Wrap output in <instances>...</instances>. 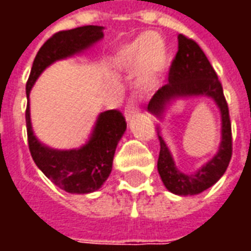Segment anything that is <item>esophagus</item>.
I'll return each instance as SVG.
<instances>
[{
  "label": "esophagus",
  "mask_w": 251,
  "mask_h": 251,
  "mask_svg": "<svg viewBox=\"0 0 251 251\" xmlns=\"http://www.w3.org/2000/svg\"><path fill=\"white\" fill-rule=\"evenodd\" d=\"M138 113V107H137L136 104L133 103V100H129L127 103H126V107H125V117H126V120L129 121L131 120L134 115Z\"/></svg>",
  "instance_id": "obj_1"
}]
</instances>
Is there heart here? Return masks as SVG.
Here are the masks:
<instances>
[{
    "instance_id": "heart-1",
    "label": "heart",
    "mask_w": 251,
    "mask_h": 251,
    "mask_svg": "<svg viewBox=\"0 0 251 251\" xmlns=\"http://www.w3.org/2000/svg\"><path fill=\"white\" fill-rule=\"evenodd\" d=\"M121 59L125 63L140 62L142 83L152 84L167 66V51L160 36L145 33L126 47Z\"/></svg>"
}]
</instances>
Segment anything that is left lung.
Returning <instances> with one entry per match:
<instances>
[{
    "label": "left lung",
    "instance_id": "obj_1",
    "mask_svg": "<svg viewBox=\"0 0 251 251\" xmlns=\"http://www.w3.org/2000/svg\"><path fill=\"white\" fill-rule=\"evenodd\" d=\"M191 95L210 97L219 106L222 114V142L215 157L198 172L187 175L180 172L175 165L167 144L158 134V174L167 189L176 195H196L210 188L226 172L232 154L231 121L221 80L199 44L187 36L179 35V50L169 67L168 83L158 88L157 93L153 95L148 103V110L161 117L171 99Z\"/></svg>",
    "mask_w": 251,
    "mask_h": 251
}]
</instances>
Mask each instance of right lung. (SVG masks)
Here are the masks:
<instances>
[{
    "label": "right lung",
    "instance_id": "add662e5",
    "mask_svg": "<svg viewBox=\"0 0 251 251\" xmlns=\"http://www.w3.org/2000/svg\"><path fill=\"white\" fill-rule=\"evenodd\" d=\"M103 37V28L98 25L60 30L43 44L30 70L26 82V97L41 72L51 63L80 52ZM26 134L30 156L43 174L59 188L70 194L94 192L109 177L115 148L126 130L125 117L120 110H109L99 115L93 136L80 149L56 151L44 147L33 136L29 118V103L25 110Z\"/></svg>",
    "mask_w": 251,
    "mask_h": 251
}]
</instances>
